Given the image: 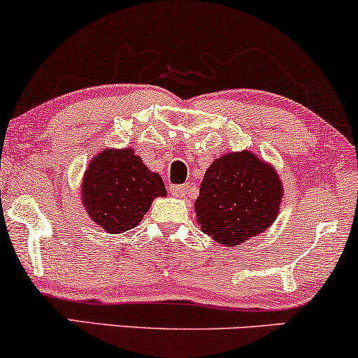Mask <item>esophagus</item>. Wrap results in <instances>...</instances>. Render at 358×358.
<instances>
[{"label": "esophagus", "instance_id": "1", "mask_svg": "<svg viewBox=\"0 0 358 358\" xmlns=\"http://www.w3.org/2000/svg\"><path fill=\"white\" fill-rule=\"evenodd\" d=\"M187 191H189V186H186V184H184V186H169L171 196L174 197H184L187 194Z\"/></svg>", "mask_w": 358, "mask_h": 358}]
</instances>
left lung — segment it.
<instances>
[{"instance_id":"8db88e82","label":"left lung","mask_w":358,"mask_h":358,"mask_svg":"<svg viewBox=\"0 0 358 358\" xmlns=\"http://www.w3.org/2000/svg\"><path fill=\"white\" fill-rule=\"evenodd\" d=\"M282 197L275 167L250 151L226 152L206 171L194 209L201 231L210 239L239 247L272 226Z\"/></svg>"}]
</instances>
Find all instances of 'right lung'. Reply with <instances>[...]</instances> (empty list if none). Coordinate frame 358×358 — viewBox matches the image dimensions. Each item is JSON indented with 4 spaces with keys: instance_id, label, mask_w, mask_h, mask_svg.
<instances>
[{
    "instance_id": "obj_1",
    "label": "right lung",
    "mask_w": 358,
    "mask_h": 358,
    "mask_svg": "<svg viewBox=\"0 0 358 358\" xmlns=\"http://www.w3.org/2000/svg\"><path fill=\"white\" fill-rule=\"evenodd\" d=\"M166 196L161 176L132 148H106L91 159L83 176V206L92 222L108 234L134 229L152 201Z\"/></svg>"
}]
</instances>
